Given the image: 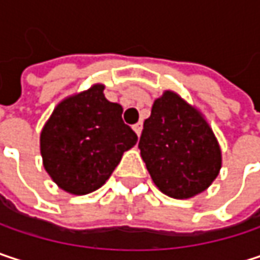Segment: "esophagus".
<instances>
[{"mask_svg": "<svg viewBox=\"0 0 260 260\" xmlns=\"http://www.w3.org/2000/svg\"><path fill=\"white\" fill-rule=\"evenodd\" d=\"M132 128H134V131H135V134H137V135L140 137V135H141V131H143V123L140 122V123H137V125H134Z\"/></svg>", "mask_w": 260, "mask_h": 260, "instance_id": "esophagus-1", "label": "esophagus"}]
</instances>
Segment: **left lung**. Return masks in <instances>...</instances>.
Returning a JSON list of instances; mask_svg holds the SVG:
<instances>
[{"mask_svg":"<svg viewBox=\"0 0 260 260\" xmlns=\"http://www.w3.org/2000/svg\"><path fill=\"white\" fill-rule=\"evenodd\" d=\"M138 147L153 183L173 199L203 192L221 169V149L205 116L172 90L155 99Z\"/></svg>","mask_w":260,"mask_h":260,"instance_id":"8db88e82","label":"left lung"}]
</instances>
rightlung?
Returning a JSON list of instances; mask_svg holds the SVG:
<instances>
[{"instance_id":"right-lung-1","label":"right lung","mask_w":260,"mask_h":260,"mask_svg":"<svg viewBox=\"0 0 260 260\" xmlns=\"http://www.w3.org/2000/svg\"><path fill=\"white\" fill-rule=\"evenodd\" d=\"M104 84L63 99L40 132L43 167L61 189L84 196L101 188L138 137L110 102Z\"/></svg>"}]
</instances>
